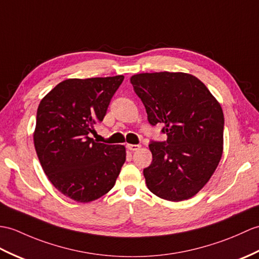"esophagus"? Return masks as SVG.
<instances>
[{
  "label": "esophagus",
  "instance_id": "1",
  "mask_svg": "<svg viewBox=\"0 0 259 259\" xmlns=\"http://www.w3.org/2000/svg\"><path fill=\"white\" fill-rule=\"evenodd\" d=\"M140 144H127V148L130 151H137V150L140 149Z\"/></svg>",
  "mask_w": 259,
  "mask_h": 259
}]
</instances>
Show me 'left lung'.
Returning <instances> with one entry per match:
<instances>
[{
  "label": "left lung",
  "mask_w": 259,
  "mask_h": 259,
  "mask_svg": "<svg viewBox=\"0 0 259 259\" xmlns=\"http://www.w3.org/2000/svg\"><path fill=\"white\" fill-rule=\"evenodd\" d=\"M151 125L162 124L165 141H151L152 162L143 170L148 189L166 201L194 196L218 167L223 153L224 115L196 77L144 73L130 78Z\"/></svg>",
  "instance_id": "1"
}]
</instances>
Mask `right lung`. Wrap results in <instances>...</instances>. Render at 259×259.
<instances>
[{
    "mask_svg": "<svg viewBox=\"0 0 259 259\" xmlns=\"http://www.w3.org/2000/svg\"><path fill=\"white\" fill-rule=\"evenodd\" d=\"M123 76L66 79L40 100L34 146L55 188L88 203L108 193L125 161V148L96 142L90 134L104 120Z\"/></svg>",
    "mask_w": 259,
    "mask_h": 259,
    "instance_id": "right-lung-1",
    "label": "right lung"
}]
</instances>
